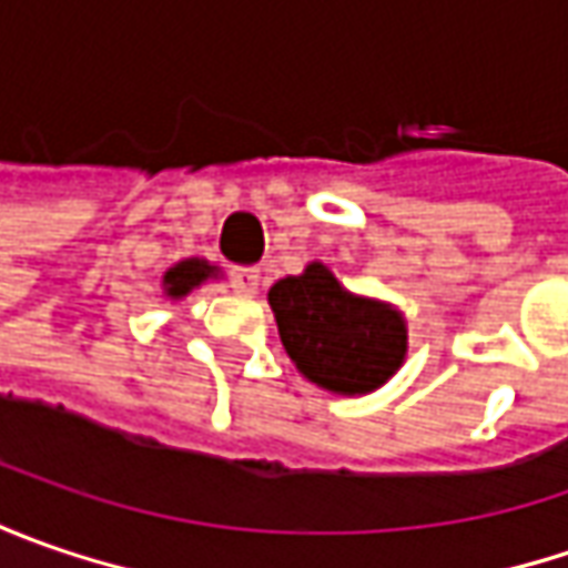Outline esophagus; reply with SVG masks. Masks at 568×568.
<instances>
[{
    "mask_svg": "<svg viewBox=\"0 0 568 568\" xmlns=\"http://www.w3.org/2000/svg\"><path fill=\"white\" fill-rule=\"evenodd\" d=\"M230 287L240 296H252L258 291V272L255 268H233L230 272Z\"/></svg>",
    "mask_w": 568,
    "mask_h": 568,
    "instance_id": "obj_1",
    "label": "esophagus"
}]
</instances>
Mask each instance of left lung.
I'll return each mask as SVG.
<instances>
[{
  "mask_svg": "<svg viewBox=\"0 0 568 568\" xmlns=\"http://www.w3.org/2000/svg\"><path fill=\"white\" fill-rule=\"evenodd\" d=\"M277 335L296 369L335 395H366L398 373L407 354L404 316L382 300L344 291L322 262L268 291Z\"/></svg>",
  "mask_w": 568,
  "mask_h": 568,
  "instance_id": "obj_1",
  "label": "left lung"
}]
</instances>
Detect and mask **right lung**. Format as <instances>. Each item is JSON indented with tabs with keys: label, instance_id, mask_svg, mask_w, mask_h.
<instances>
[{
	"label": "right lung",
	"instance_id": "right-lung-1",
	"mask_svg": "<svg viewBox=\"0 0 568 568\" xmlns=\"http://www.w3.org/2000/svg\"><path fill=\"white\" fill-rule=\"evenodd\" d=\"M207 277H217V268L211 262H205V258H183L164 274V294L170 300H183L189 291L205 284Z\"/></svg>",
	"mask_w": 568,
	"mask_h": 568
}]
</instances>
